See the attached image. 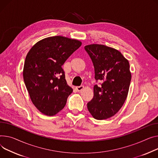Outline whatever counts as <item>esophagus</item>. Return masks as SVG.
I'll list each match as a JSON object with an SVG mask.
<instances>
[{"mask_svg":"<svg viewBox=\"0 0 158 158\" xmlns=\"http://www.w3.org/2000/svg\"><path fill=\"white\" fill-rule=\"evenodd\" d=\"M76 89L78 91H82L84 88H85V86H77L76 88Z\"/></svg>","mask_w":158,"mask_h":158,"instance_id":"1","label":"esophagus"}]
</instances>
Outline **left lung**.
Listing matches in <instances>:
<instances>
[{
  "mask_svg": "<svg viewBox=\"0 0 158 158\" xmlns=\"http://www.w3.org/2000/svg\"><path fill=\"white\" fill-rule=\"evenodd\" d=\"M94 68V78L102 81L94 85V96L87 104L89 112L97 119H106L116 114L127 98L131 74L130 64L118 50L105 45L86 46Z\"/></svg>",
  "mask_w": 158,
  "mask_h": 158,
  "instance_id": "8db88e82",
  "label": "left lung"
}]
</instances>
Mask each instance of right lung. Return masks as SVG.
<instances>
[{"label":"right lung","instance_id":"right-lung-1","mask_svg":"<svg viewBox=\"0 0 158 158\" xmlns=\"http://www.w3.org/2000/svg\"><path fill=\"white\" fill-rule=\"evenodd\" d=\"M81 44L76 39L54 36L37 42L28 51L23 76L30 99L40 112L51 116L64 108L73 89L61 66Z\"/></svg>","mask_w":158,"mask_h":158}]
</instances>
